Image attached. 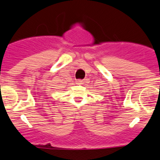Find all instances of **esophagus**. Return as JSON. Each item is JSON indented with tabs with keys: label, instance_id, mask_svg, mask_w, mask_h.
Instances as JSON below:
<instances>
[{
	"label": "esophagus",
	"instance_id": "obj_1",
	"mask_svg": "<svg viewBox=\"0 0 160 160\" xmlns=\"http://www.w3.org/2000/svg\"><path fill=\"white\" fill-rule=\"evenodd\" d=\"M76 82L78 83V84H82V83L83 82V80H82V79H78V80H77V81H76Z\"/></svg>",
	"mask_w": 160,
	"mask_h": 160
}]
</instances>
